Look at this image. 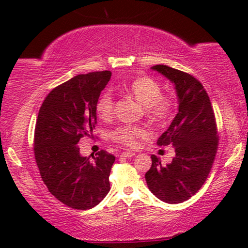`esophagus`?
<instances>
[{
    "mask_svg": "<svg viewBox=\"0 0 248 248\" xmlns=\"http://www.w3.org/2000/svg\"><path fill=\"white\" fill-rule=\"evenodd\" d=\"M135 154L133 151H123L121 152V157H125V158H130V157H133Z\"/></svg>",
    "mask_w": 248,
    "mask_h": 248,
    "instance_id": "obj_1",
    "label": "esophagus"
}]
</instances>
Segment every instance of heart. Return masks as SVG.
I'll return each mask as SVG.
<instances>
[{
	"instance_id": "heart-1",
	"label": "heart",
	"mask_w": 248,
	"mask_h": 248,
	"mask_svg": "<svg viewBox=\"0 0 248 248\" xmlns=\"http://www.w3.org/2000/svg\"><path fill=\"white\" fill-rule=\"evenodd\" d=\"M127 93L144 105V114L155 123L168 120L172 114L175 101L171 97L161 94L157 81L148 77H139L128 84ZM96 113L101 120H109L114 113V100L109 93L101 94L96 104ZM147 131L137 125H124L111 132V139L127 147H135L139 139L144 138Z\"/></svg>"
}]
</instances>
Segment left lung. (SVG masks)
<instances>
[{
	"label": "left lung",
	"instance_id": "1",
	"mask_svg": "<svg viewBox=\"0 0 248 248\" xmlns=\"http://www.w3.org/2000/svg\"><path fill=\"white\" fill-rule=\"evenodd\" d=\"M151 69L174 83L178 113L157 141L158 145H172L175 157L162 165L152 155L145 181L159 200L175 204L188 200L204 184L218 150V131L211 101L196 78L160 64Z\"/></svg>",
	"mask_w": 248,
	"mask_h": 248
}]
</instances>
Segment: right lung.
<instances>
[{
	"instance_id": "right-lung-1",
	"label": "right lung",
	"mask_w": 248,
	"mask_h": 248,
	"mask_svg": "<svg viewBox=\"0 0 248 248\" xmlns=\"http://www.w3.org/2000/svg\"><path fill=\"white\" fill-rule=\"evenodd\" d=\"M110 71L79 74L50 91L40 107L33 152L40 176L55 198L72 209L88 210L110 189L113 155L100 150L82 157L78 142L97 124L96 104Z\"/></svg>"
}]
</instances>
